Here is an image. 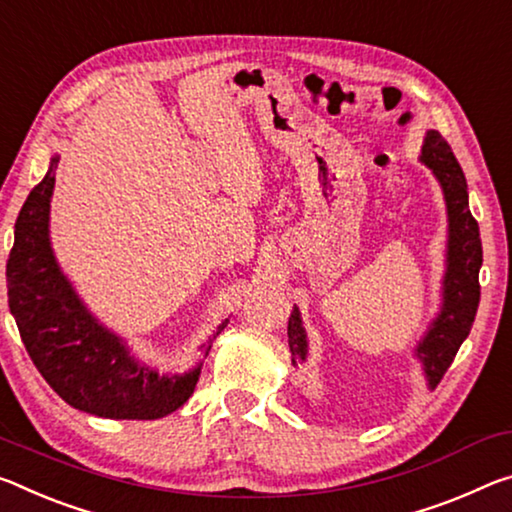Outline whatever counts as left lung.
<instances>
[{
    "mask_svg": "<svg viewBox=\"0 0 512 512\" xmlns=\"http://www.w3.org/2000/svg\"><path fill=\"white\" fill-rule=\"evenodd\" d=\"M421 161L433 168L444 189L446 209H449V257H446L449 266H446L444 278V307L417 348V355L424 360L428 385L435 387L444 378L460 344L472 330L478 300H481L478 271L483 264V246L476 218L469 212L465 173L440 132H428L424 148H421ZM287 335L291 360H305V330L296 307L289 316Z\"/></svg>",
    "mask_w": 512,
    "mask_h": 512,
    "instance_id": "left-lung-1",
    "label": "left lung"
}]
</instances>
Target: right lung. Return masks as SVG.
<instances>
[{
	"instance_id": "1",
	"label": "right lung",
	"mask_w": 512,
	"mask_h": 512,
	"mask_svg": "<svg viewBox=\"0 0 512 512\" xmlns=\"http://www.w3.org/2000/svg\"><path fill=\"white\" fill-rule=\"evenodd\" d=\"M56 166L54 157L24 200L6 262L8 307L24 348L47 385L72 408L104 419L166 417L193 394L202 364L186 376H159L129 358L118 337L84 310L56 266L47 237Z\"/></svg>"
}]
</instances>
